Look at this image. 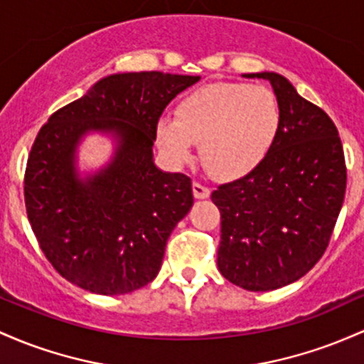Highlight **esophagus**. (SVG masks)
<instances>
[{
    "instance_id": "1",
    "label": "esophagus",
    "mask_w": 364,
    "mask_h": 364,
    "mask_svg": "<svg viewBox=\"0 0 364 364\" xmlns=\"http://www.w3.org/2000/svg\"><path fill=\"white\" fill-rule=\"evenodd\" d=\"M191 188H193V197H195V198H198V200H202V198H209L210 190L207 188L205 185H202V183H197V181H195V183H193V186H191Z\"/></svg>"
}]
</instances>
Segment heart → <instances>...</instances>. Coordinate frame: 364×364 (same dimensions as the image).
Segmentation results:
<instances>
[{"label": "heart", "mask_w": 364, "mask_h": 364, "mask_svg": "<svg viewBox=\"0 0 364 364\" xmlns=\"http://www.w3.org/2000/svg\"><path fill=\"white\" fill-rule=\"evenodd\" d=\"M282 109L267 86L214 82L186 95L176 117L162 115L155 126L159 149L174 166L188 162L200 143L205 169L219 179L252 173L278 136Z\"/></svg>", "instance_id": "b5f03b06"}]
</instances>
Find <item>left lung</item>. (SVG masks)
<instances>
[{"label":"left lung","mask_w":364,"mask_h":364,"mask_svg":"<svg viewBox=\"0 0 364 364\" xmlns=\"http://www.w3.org/2000/svg\"><path fill=\"white\" fill-rule=\"evenodd\" d=\"M266 79L279 109L278 136L264 161L210 198L221 210L218 267L233 285L267 292L302 278L328 247L347 171L335 124L277 72Z\"/></svg>","instance_id":"1"}]
</instances>
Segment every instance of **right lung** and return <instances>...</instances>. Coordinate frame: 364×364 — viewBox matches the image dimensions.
Masks as SVG:
<instances>
[{
	"label": "right lung",
	"mask_w": 364,
	"mask_h": 364,
	"mask_svg": "<svg viewBox=\"0 0 364 364\" xmlns=\"http://www.w3.org/2000/svg\"><path fill=\"white\" fill-rule=\"evenodd\" d=\"M200 75L124 72L100 79L38 133L27 161V218L48 261L100 295L141 289L159 274L167 238L193 205L191 179L155 166V126ZM112 139L109 162L82 175L78 146Z\"/></svg>",
	"instance_id": "1"
}]
</instances>
